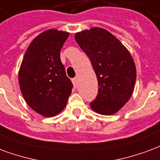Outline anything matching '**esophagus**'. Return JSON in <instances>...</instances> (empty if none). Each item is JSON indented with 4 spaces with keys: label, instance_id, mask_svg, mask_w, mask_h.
<instances>
[{
    "label": "esophagus",
    "instance_id": "obj_1",
    "mask_svg": "<svg viewBox=\"0 0 160 160\" xmlns=\"http://www.w3.org/2000/svg\"><path fill=\"white\" fill-rule=\"evenodd\" d=\"M72 82H73V84H74V87H76L77 85H78V79H77V78L72 79Z\"/></svg>",
    "mask_w": 160,
    "mask_h": 160
}]
</instances>
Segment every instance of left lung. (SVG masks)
Here are the masks:
<instances>
[{"mask_svg":"<svg viewBox=\"0 0 160 160\" xmlns=\"http://www.w3.org/2000/svg\"><path fill=\"white\" fill-rule=\"evenodd\" d=\"M75 41L98 77V96L90 106L100 114L115 113L128 102L136 83L137 70L131 54L117 38L101 28L77 33Z\"/></svg>","mask_w":160,"mask_h":160,"instance_id":"left-lung-1","label":"left lung"}]
</instances>
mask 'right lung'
Segmentation results:
<instances>
[{"mask_svg":"<svg viewBox=\"0 0 160 160\" xmlns=\"http://www.w3.org/2000/svg\"><path fill=\"white\" fill-rule=\"evenodd\" d=\"M68 33L49 29L34 39L26 51L18 74L22 94L35 112L52 117L66 106L73 88L60 59Z\"/></svg>","mask_w":160,"mask_h":160,"instance_id":"obj_1","label":"right lung"}]
</instances>
